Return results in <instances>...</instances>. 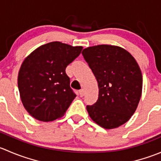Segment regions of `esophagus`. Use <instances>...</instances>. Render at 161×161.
Here are the masks:
<instances>
[{"label": "esophagus", "mask_w": 161, "mask_h": 161, "mask_svg": "<svg viewBox=\"0 0 161 161\" xmlns=\"http://www.w3.org/2000/svg\"><path fill=\"white\" fill-rule=\"evenodd\" d=\"M84 94H85V90H84L83 89L79 90V95H80V97H83Z\"/></svg>", "instance_id": "34e87169"}]
</instances>
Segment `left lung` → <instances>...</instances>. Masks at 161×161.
<instances>
[{
    "label": "left lung",
    "instance_id": "1",
    "mask_svg": "<svg viewBox=\"0 0 161 161\" xmlns=\"http://www.w3.org/2000/svg\"><path fill=\"white\" fill-rule=\"evenodd\" d=\"M82 54L99 87L98 100L86 109L92 121L107 129L127 122L142 94V76L135 58L119 47L97 45Z\"/></svg>",
    "mask_w": 161,
    "mask_h": 161
}]
</instances>
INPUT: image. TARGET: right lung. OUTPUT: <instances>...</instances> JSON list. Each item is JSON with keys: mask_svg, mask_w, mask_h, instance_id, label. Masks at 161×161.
<instances>
[{"mask_svg": "<svg viewBox=\"0 0 161 161\" xmlns=\"http://www.w3.org/2000/svg\"><path fill=\"white\" fill-rule=\"evenodd\" d=\"M82 50V47L51 42L36 49L24 60L18 86L24 108L31 116L39 121H51L64 115L76 97L65 69Z\"/></svg>", "mask_w": 161, "mask_h": 161, "instance_id": "1", "label": "right lung"}]
</instances>
